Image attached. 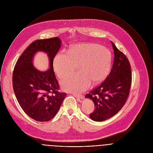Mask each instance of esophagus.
<instances>
[{
  "label": "esophagus",
  "mask_w": 153,
  "mask_h": 153,
  "mask_svg": "<svg viewBox=\"0 0 153 153\" xmlns=\"http://www.w3.org/2000/svg\"><path fill=\"white\" fill-rule=\"evenodd\" d=\"M73 96H75L78 101H80L81 99H82V96L81 94H73Z\"/></svg>",
  "instance_id": "obj_1"
}]
</instances>
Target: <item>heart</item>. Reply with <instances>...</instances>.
<instances>
[{
    "instance_id": "heart-1",
    "label": "heart",
    "mask_w": 153,
    "mask_h": 153,
    "mask_svg": "<svg viewBox=\"0 0 153 153\" xmlns=\"http://www.w3.org/2000/svg\"><path fill=\"white\" fill-rule=\"evenodd\" d=\"M111 63L110 51L96 44H77L67 53H58L53 60V69L59 78H63L76 68L79 72L60 81L63 89L74 93L85 90L91 84L104 79L108 75Z\"/></svg>"
}]
</instances>
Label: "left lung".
I'll list each match as a JSON object with an SVG mask.
<instances>
[{
  "label": "left lung",
  "mask_w": 153,
  "mask_h": 153,
  "mask_svg": "<svg viewBox=\"0 0 153 153\" xmlns=\"http://www.w3.org/2000/svg\"><path fill=\"white\" fill-rule=\"evenodd\" d=\"M114 60L110 74L101 84L85 97L94 103V111L90 117L94 121L108 119L117 113L126 101L131 86L132 73L129 60L111 42Z\"/></svg>",
  "instance_id": "obj_1"
}]
</instances>
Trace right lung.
Segmentation results:
<instances>
[{"label": "right lung", "mask_w": 153, "mask_h": 153, "mask_svg": "<svg viewBox=\"0 0 153 153\" xmlns=\"http://www.w3.org/2000/svg\"><path fill=\"white\" fill-rule=\"evenodd\" d=\"M60 44L57 37L33 42L19 57L13 71V89L18 102L28 116L39 122L54 117L66 96V93L59 91L53 71V59ZM38 51L48 54L50 69L47 71H39L32 65L33 56Z\"/></svg>", "instance_id": "right-lung-1"}]
</instances>
